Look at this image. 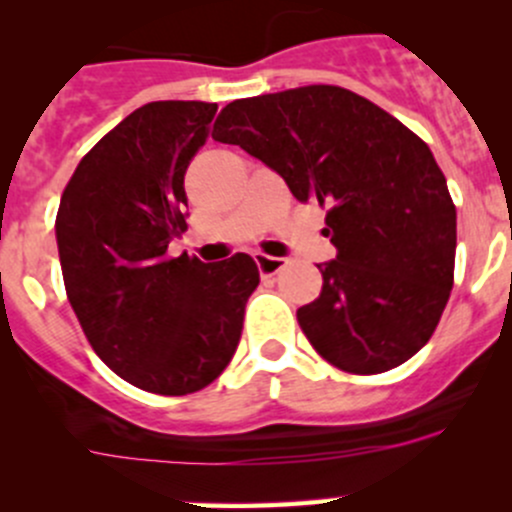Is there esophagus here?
Returning a JSON list of instances; mask_svg holds the SVG:
<instances>
[{"mask_svg":"<svg viewBox=\"0 0 512 512\" xmlns=\"http://www.w3.org/2000/svg\"><path fill=\"white\" fill-rule=\"evenodd\" d=\"M255 262H257V270H260V275H265V277L277 275V272L287 265L285 257H270V255H262V252H255Z\"/></svg>","mask_w":512,"mask_h":512,"instance_id":"esophagus-1","label":"esophagus"}]
</instances>
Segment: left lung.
<instances>
[{"label":"left lung","mask_w":512,"mask_h":512,"mask_svg":"<svg viewBox=\"0 0 512 512\" xmlns=\"http://www.w3.org/2000/svg\"><path fill=\"white\" fill-rule=\"evenodd\" d=\"M213 138L275 170L299 203L327 205L337 257L297 309L309 344L349 374H381L431 339L456 262V205L431 148L369 98L302 86L240 98Z\"/></svg>","instance_id":"8db88e82"}]
</instances>
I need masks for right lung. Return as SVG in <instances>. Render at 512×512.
Wrapping results in <instances>:
<instances>
[{"mask_svg": "<svg viewBox=\"0 0 512 512\" xmlns=\"http://www.w3.org/2000/svg\"><path fill=\"white\" fill-rule=\"evenodd\" d=\"M218 103L153 101L81 158L61 195L56 245L69 302L98 359L128 384L185 396L235 354L260 285L245 252L223 262L168 257L185 230V170Z\"/></svg>", "mask_w": 512, "mask_h": 512, "instance_id": "1", "label": "right lung"}]
</instances>
